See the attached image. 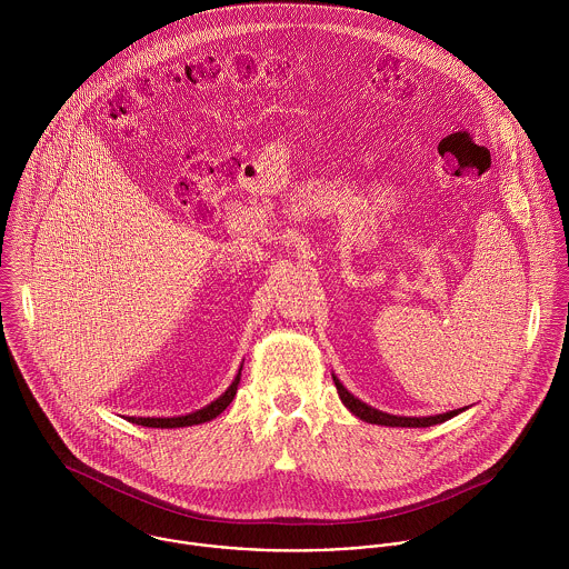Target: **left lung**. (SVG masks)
<instances>
[{"instance_id": "left-lung-1", "label": "left lung", "mask_w": 569, "mask_h": 569, "mask_svg": "<svg viewBox=\"0 0 569 569\" xmlns=\"http://www.w3.org/2000/svg\"><path fill=\"white\" fill-rule=\"evenodd\" d=\"M335 386H337V392H339V399L341 403L348 407L355 416H359L361 420L366 422H375V425H386V427H431V425H438V422H445L449 420L451 416H456L458 411H447V413H438V416H425V418H407V416H392V413H386V411H379L375 407L366 406L361 403L359 399H355L335 377H332Z\"/></svg>"}]
</instances>
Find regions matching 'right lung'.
<instances>
[{"label":"right lung","mask_w":569,"mask_h":569,"mask_svg":"<svg viewBox=\"0 0 569 569\" xmlns=\"http://www.w3.org/2000/svg\"><path fill=\"white\" fill-rule=\"evenodd\" d=\"M239 381L241 377L234 379V383L228 388V392L223 397H219L214 403H210L199 411H192L188 416H177V418H133L131 422H138V425H144V427H162V429H170V427H188V425H199V422H208L212 418H217L226 407L232 403L234 395H237V388H239Z\"/></svg>","instance_id":"right-lung-1"}]
</instances>
